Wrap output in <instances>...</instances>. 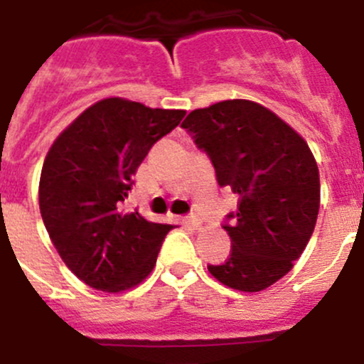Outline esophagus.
Segmentation results:
<instances>
[{"label":"esophagus","mask_w":364,"mask_h":364,"mask_svg":"<svg viewBox=\"0 0 364 364\" xmlns=\"http://www.w3.org/2000/svg\"><path fill=\"white\" fill-rule=\"evenodd\" d=\"M184 220L188 222L189 226H193V228H200L202 226V218L198 217V215H195V213L188 215V217H186Z\"/></svg>","instance_id":"obj_1"}]
</instances>
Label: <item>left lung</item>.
Wrapping results in <instances>:
<instances>
[{"label": "left lung", "instance_id": "left-lung-1", "mask_svg": "<svg viewBox=\"0 0 364 364\" xmlns=\"http://www.w3.org/2000/svg\"><path fill=\"white\" fill-rule=\"evenodd\" d=\"M205 151L220 188L239 195L224 230L231 253L208 269L239 291L266 290L294 268L314 233L319 169L304 138L252 100H224L182 122Z\"/></svg>", "mask_w": 364, "mask_h": 364}]
</instances>
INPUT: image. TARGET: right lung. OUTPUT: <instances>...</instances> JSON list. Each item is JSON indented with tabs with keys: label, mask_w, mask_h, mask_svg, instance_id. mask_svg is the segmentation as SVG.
<instances>
[{
	"label": "right lung",
	"mask_w": 364,
	"mask_h": 364,
	"mask_svg": "<svg viewBox=\"0 0 364 364\" xmlns=\"http://www.w3.org/2000/svg\"><path fill=\"white\" fill-rule=\"evenodd\" d=\"M186 111L105 98L54 140L40 178V211L67 268L96 290L117 294L153 272L171 224L125 213L122 202L154 142Z\"/></svg>",
	"instance_id": "add662e5"
}]
</instances>
